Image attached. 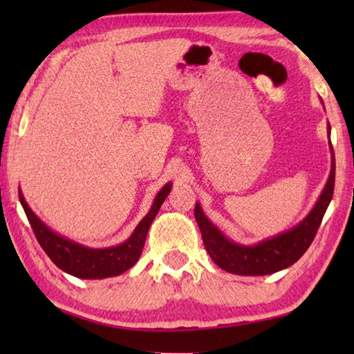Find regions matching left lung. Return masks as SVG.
I'll list each match as a JSON object with an SVG mask.
<instances>
[{"label": "left lung", "mask_w": 354, "mask_h": 354, "mask_svg": "<svg viewBox=\"0 0 354 354\" xmlns=\"http://www.w3.org/2000/svg\"><path fill=\"white\" fill-rule=\"evenodd\" d=\"M334 179L335 159L333 151L331 175H329L326 187L323 190L320 200L317 201L315 207L310 211L308 217L297 227H293V230L278 237L268 239V241L262 243H257L254 247H243V245H237L227 241L217 227L206 218L200 205L196 203L194 211L195 220L200 226L203 242H205L209 256L223 270L234 274H248V277L270 274L295 263L299 257L306 253L309 245L314 241L317 231H319L323 215H325L329 201L333 198Z\"/></svg>", "instance_id": "left-lung-1"}]
</instances>
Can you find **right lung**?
<instances>
[{
    "mask_svg": "<svg viewBox=\"0 0 354 354\" xmlns=\"http://www.w3.org/2000/svg\"><path fill=\"white\" fill-rule=\"evenodd\" d=\"M170 184L164 185V189L159 192L158 196H156L151 211L145 215V218L140 221L139 226H137L136 231L133 232V236H131L127 242L118 245V247L103 250L86 248L82 247V245H77L55 234V232L48 230V227L35 217V214L26 205L20 190L19 196L21 206L25 209L26 217L29 220V225H31L35 234V239H37L40 247L44 248L48 257H50L61 270L73 274L76 278L100 279L117 277V274L127 272L128 268L133 267L137 262V259H139L142 254L143 245H145L149 225L153 223L156 214L159 212V209L162 206L167 195L170 194Z\"/></svg>",
    "mask_w": 354,
    "mask_h": 354,
    "instance_id": "add662e5",
    "label": "right lung"
}]
</instances>
